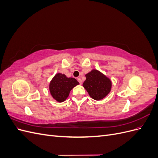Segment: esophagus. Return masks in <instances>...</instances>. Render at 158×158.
Here are the masks:
<instances>
[{
    "instance_id": "obj_1",
    "label": "esophagus",
    "mask_w": 158,
    "mask_h": 158,
    "mask_svg": "<svg viewBox=\"0 0 158 158\" xmlns=\"http://www.w3.org/2000/svg\"><path fill=\"white\" fill-rule=\"evenodd\" d=\"M78 81L79 82V83H80V84H82V79H81L80 78H78Z\"/></svg>"
}]
</instances>
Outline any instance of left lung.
I'll return each mask as SVG.
<instances>
[{
	"mask_svg": "<svg viewBox=\"0 0 158 158\" xmlns=\"http://www.w3.org/2000/svg\"><path fill=\"white\" fill-rule=\"evenodd\" d=\"M85 78L83 87L92 99L99 101L106 98L111 92V80L102 72L92 69L85 74Z\"/></svg>",
	"mask_w": 158,
	"mask_h": 158,
	"instance_id": "left-lung-1",
	"label": "left lung"
}]
</instances>
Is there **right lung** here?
Wrapping results in <instances>:
<instances>
[{"label":"right lung","mask_w":158,"mask_h":158,"mask_svg":"<svg viewBox=\"0 0 158 158\" xmlns=\"http://www.w3.org/2000/svg\"><path fill=\"white\" fill-rule=\"evenodd\" d=\"M79 82L74 78H69L65 74L56 73L52 78L49 85V92L55 100L57 102H64L69 97L72 89Z\"/></svg>","instance_id":"1"}]
</instances>
